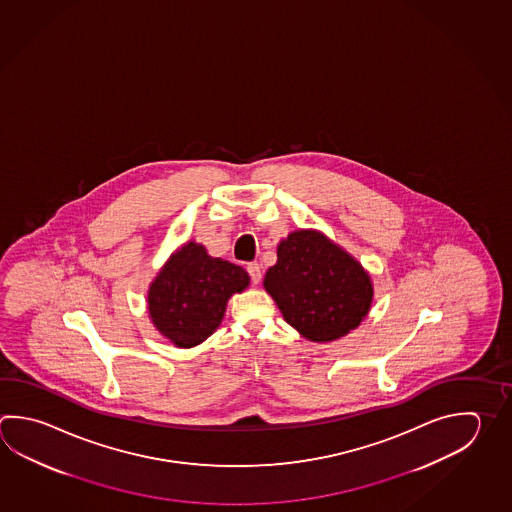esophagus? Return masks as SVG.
<instances>
[{
    "label": "esophagus",
    "instance_id": "1",
    "mask_svg": "<svg viewBox=\"0 0 512 512\" xmlns=\"http://www.w3.org/2000/svg\"><path fill=\"white\" fill-rule=\"evenodd\" d=\"M248 273H250V279L253 284H259L262 279L261 266L257 262H251L248 264Z\"/></svg>",
    "mask_w": 512,
    "mask_h": 512
}]
</instances>
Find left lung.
<instances>
[{"label": "left lung", "mask_w": 512, "mask_h": 512, "mask_svg": "<svg viewBox=\"0 0 512 512\" xmlns=\"http://www.w3.org/2000/svg\"><path fill=\"white\" fill-rule=\"evenodd\" d=\"M264 288L284 320L311 342L346 337L373 302L371 277L362 264L315 230H297L280 241Z\"/></svg>", "instance_id": "8db88e82"}]
</instances>
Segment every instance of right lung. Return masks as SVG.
Wrapping results in <instances>:
<instances>
[{
	"mask_svg": "<svg viewBox=\"0 0 512 512\" xmlns=\"http://www.w3.org/2000/svg\"><path fill=\"white\" fill-rule=\"evenodd\" d=\"M248 284L241 266L210 257L203 244L186 242L150 284L148 313L175 348H193L221 326L228 300Z\"/></svg>",
	"mask_w": 512,
	"mask_h": 512,
	"instance_id": "obj_1",
	"label": "right lung"
}]
</instances>
